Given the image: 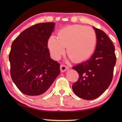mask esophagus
I'll use <instances>...</instances> for the list:
<instances>
[{"instance_id": "34e87169", "label": "esophagus", "mask_w": 122, "mask_h": 122, "mask_svg": "<svg viewBox=\"0 0 122 122\" xmlns=\"http://www.w3.org/2000/svg\"><path fill=\"white\" fill-rule=\"evenodd\" d=\"M68 68L67 66H66V65H61L60 66V70L61 72L65 71L66 70L68 69Z\"/></svg>"}]
</instances>
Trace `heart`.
Returning a JSON list of instances; mask_svg holds the SVG:
<instances>
[{
	"label": "heart",
	"instance_id": "obj_1",
	"mask_svg": "<svg viewBox=\"0 0 122 122\" xmlns=\"http://www.w3.org/2000/svg\"><path fill=\"white\" fill-rule=\"evenodd\" d=\"M97 36L94 29L81 25L65 27L57 33V38L51 36L47 46L54 59L58 60L65 52L72 61L82 62L92 56L95 49Z\"/></svg>",
	"mask_w": 122,
	"mask_h": 122
}]
</instances>
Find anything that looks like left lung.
I'll use <instances>...</instances> for the list:
<instances>
[{
    "instance_id": "1",
    "label": "left lung",
    "mask_w": 122,
    "mask_h": 122,
    "mask_svg": "<svg viewBox=\"0 0 122 122\" xmlns=\"http://www.w3.org/2000/svg\"><path fill=\"white\" fill-rule=\"evenodd\" d=\"M93 27L97 36L94 53L88 60L73 67L79 75L77 81L72 86L73 92L86 100L97 98L109 87L116 62L112 41L103 30Z\"/></svg>"
}]
</instances>
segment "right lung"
<instances>
[{
	"label": "right lung",
	"mask_w": 122,
	"mask_h": 122,
	"mask_svg": "<svg viewBox=\"0 0 122 122\" xmlns=\"http://www.w3.org/2000/svg\"><path fill=\"white\" fill-rule=\"evenodd\" d=\"M54 25H34L21 32L12 44L9 54L11 78L20 92L27 95L46 94L60 73V64L51 59L47 47Z\"/></svg>",
	"instance_id": "add662e5"
}]
</instances>
